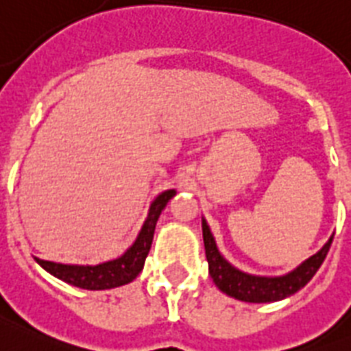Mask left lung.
Wrapping results in <instances>:
<instances>
[{
    "label": "left lung",
    "instance_id": "8db88e82",
    "mask_svg": "<svg viewBox=\"0 0 351 351\" xmlns=\"http://www.w3.org/2000/svg\"><path fill=\"white\" fill-rule=\"evenodd\" d=\"M202 239H204L210 276L224 294L239 301H245V303H273V301L285 300L296 294L300 289L311 282L312 276L321 267L323 260L326 258L334 234L317 253L312 254L305 262H301L291 273L282 274V276H256V274L244 273L231 265L217 247V242L204 217H202Z\"/></svg>",
    "mask_w": 351,
    "mask_h": 351
}]
</instances>
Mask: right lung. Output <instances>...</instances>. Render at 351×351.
<instances>
[{
	"instance_id": "1",
	"label": "right lung",
	"mask_w": 351,
	"mask_h": 351,
	"mask_svg": "<svg viewBox=\"0 0 351 351\" xmlns=\"http://www.w3.org/2000/svg\"><path fill=\"white\" fill-rule=\"evenodd\" d=\"M173 195H176V190H165L150 202L149 213L140 233L132 245L118 258L97 263V265H71V263H57L39 258H36V262L51 276L59 278L78 289H86V291H107V289L127 285L141 273L145 258L152 245L159 215Z\"/></svg>"
}]
</instances>
